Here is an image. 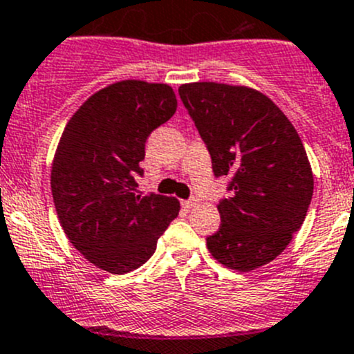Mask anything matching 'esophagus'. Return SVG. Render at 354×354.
<instances>
[{"mask_svg":"<svg viewBox=\"0 0 354 354\" xmlns=\"http://www.w3.org/2000/svg\"><path fill=\"white\" fill-rule=\"evenodd\" d=\"M198 201H200V200H198L196 196H191L189 200H184L183 205H184V207H186V208H193V207H196Z\"/></svg>","mask_w":354,"mask_h":354,"instance_id":"esophagus-1","label":"esophagus"}]
</instances>
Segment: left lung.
I'll return each instance as SVG.
<instances>
[{
	"instance_id": "obj_1",
	"label": "left lung",
	"mask_w": 354,
	"mask_h": 354,
	"mask_svg": "<svg viewBox=\"0 0 354 354\" xmlns=\"http://www.w3.org/2000/svg\"><path fill=\"white\" fill-rule=\"evenodd\" d=\"M179 95L214 175L231 177L208 250L236 271L261 268L287 248L311 203L313 171L301 137L280 107L254 88L189 83Z\"/></svg>"
}]
</instances>
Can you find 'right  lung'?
Segmentation results:
<instances>
[{
    "mask_svg": "<svg viewBox=\"0 0 354 354\" xmlns=\"http://www.w3.org/2000/svg\"><path fill=\"white\" fill-rule=\"evenodd\" d=\"M177 109L174 90L137 80L93 93L69 120L52 165V194L64 233L93 266L133 271L179 215V200L139 194L146 140Z\"/></svg>",
    "mask_w": 354,
    "mask_h": 354,
    "instance_id": "add662e5",
    "label": "right lung"
}]
</instances>
